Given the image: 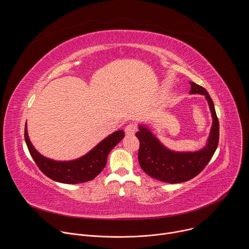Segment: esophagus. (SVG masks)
Wrapping results in <instances>:
<instances>
[{
	"instance_id": "esophagus-1",
	"label": "esophagus",
	"mask_w": 249,
	"mask_h": 249,
	"mask_svg": "<svg viewBox=\"0 0 249 249\" xmlns=\"http://www.w3.org/2000/svg\"><path fill=\"white\" fill-rule=\"evenodd\" d=\"M136 130H137V127H136V125L135 124H129V125H127L126 127H125V133H126V135H134L135 133H136Z\"/></svg>"
}]
</instances>
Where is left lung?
Wrapping results in <instances>:
<instances>
[{
    "label": "left lung",
    "instance_id": "obj_1",
    "mask_svg": "<svg viewBox=\"0 0 249 249\" xmlns=\"http://www.w3.org/2000/svg\"><path fill=\"white\" fill-rule=\"evenodd\" d=\"M191 94L204 95L208 101L213 123L204 148L196 152H175L163 146L143 124L139 125L136 137L140 141L138 160L140 166L153 178L167 183H181L198 175L215 154L219 144V120L215 106L208 91L190 82Z\"/></svg>",
    "mask_w": 249,
    "mask_h": 249
}]
</instances>
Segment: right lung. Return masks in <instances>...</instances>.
Masks as SVG:
<instances>
[{"label": "right lung", "instance_id": "right-lung-1", "mask_svg": "<svg viewBox=\"0 0 249 249\" xmlns=\"http://www.w3.org/2000/svg\"><path fill=\"white\" fill-rule=\"evenodd\" d=\"M123 130L115 131L91 149L85 156L73 160H54L38 153L29 140L25 123L24 140L28 151L39 169L54 181L77 184L89 181L96 177L107 162L110 151L124 138Z\"/></svg>", "mask_w": 249, "mask_h": 249}]
</instances>
